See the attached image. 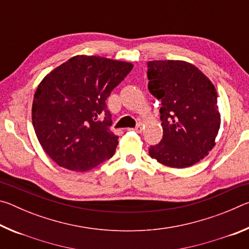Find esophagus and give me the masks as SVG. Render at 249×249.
I'll return each mask as SVG.
<instances>
[{
    "instance_id": "esophagus-1",
    "label": "esophagus",
    "mask_w": 249,
    "mask_h": 249,
    "mask_svg": "<svg viewBox=\"0 0 249 249\" xmlns=\"http://www.w3.org/2000/svg\"><path fill=\"white\" fill-rule=\"evenodd\" d=\"M130 129L134 130V132H136V133H142V124H140V125H137L136 127L130 128Z\"/></svg>"
}]
</instances>
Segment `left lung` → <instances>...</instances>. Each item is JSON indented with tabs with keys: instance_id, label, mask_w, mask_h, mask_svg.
Listing matches in <instances>:
<instances>
[{
	"instance_id": "8db88e82",
	"label": "left lung",
	"mask_w": 249,
	"mask_h": 249,
	"mask_svg": "<svg viewBox=\"0 0 249 249\" xmlns=\"http://www.w3.org/2000/svg\"><path fill=\"white\" fill-rule=\"evenodd\" d=\"M148 90L161 101L163 130L149 156L171 168H187L208 156L221 125L217 92L196 66L181 60L147 62Z\"/></svg>"
}]
</instances>
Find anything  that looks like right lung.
<instances>
[{
	"mask_svg": "<svg viewBox=\"0 0 249 249\" xmlns=\"http://www.w3.org/2000/svg\"><path fill=\"white\" fill-rule=\"evenodd\" d=\"M133 65L96 56H75L39 83L32 107L41 147L60 167L88 171L115 153L107 99Z\"/></svg>",
	"mask_w": 249,
	"mask_h": 249,
	"instance_id": "add662e5",
	"label": "right lung"
}]
</instances>
